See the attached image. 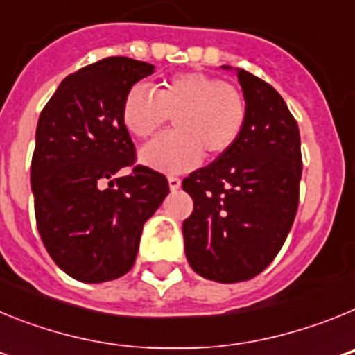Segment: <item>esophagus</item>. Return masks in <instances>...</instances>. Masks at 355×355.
<instances>
[{
	"label": "esophagus",
	"mask_w": 355,
	"mask_h": 355,
	"mask_svg": "<svg viewBox=\"0 0 355 355\" xmlns=\"http://www.w3.org/2000/svg\"><path fill=\"white\" fill-rule=\"evenodd\" d=\"M168 187H171L172 192H175V190L181 187L180 178H178V175H168Z\"/></svg>",
	"instance_id": "esophagus-1"
}]
</instances>
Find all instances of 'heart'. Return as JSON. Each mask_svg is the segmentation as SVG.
Listing matches in <instances>:
<instances>
[{
	"mask_svg": "<svg viewBox=\"0 0 355 355\" xmlns=\"http://www.w3.org/2000/svg\"><path fill=\"white\" fill-rule=\"evenodd\" d=\"M174 130L140 150V159L156 171H190L206 158L227 153L247 122V103L233 85L205 72L174 74L150 92L135 85L122 103V122L137 139H150L168 119Z\"/></svg>",
	"mask_w": 355,
	"mask_h": 355,
	"instance_id": "heart-1",
	"label": "heart"
}]
</instances>
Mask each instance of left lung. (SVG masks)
Returning a JSON list of instances; mask_svg holds the SVG:
<instances>
[{"label": "left lung", "mask_w": 355, "mask_h": 355, "mask_svg": "<svg viewBox=\"0 0 355 355\" xmlns=\"http://www.w3.org/2000/svg\"><path fill=\"white\" fill-rule=\"evenodd\" d=\"M236 76L247 103L240 139L181 183L193 199L183 222L187 259L216 283L249 281L274 261L297 215L302 175L299 126L284 99L243 69Z\"/></svg>", "instance_id": "1"}]
</instances>
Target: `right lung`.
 Returning a JSON list of instances; mask_svg holds the SVG:
<instances>
[{"instance_id": "obj_1", "label": "right lung", "mask_w": 355, "mask_h": 355, "mask_svg": "<svg viewBox=\"0 0 355 355\" xmlns=\"http://www.w3.org/2000/svg\"><path fill=\"white\" fill-rule=\"evenodd\" d=\"M155 65L110 56L69 74L44 106L31 158L40 238L53 261L81 283L128 274L142 227L168 193L167 178L135 165L122 103ZM133 166L131 175L116 172Z\"/></svg>"}]
</instances>
